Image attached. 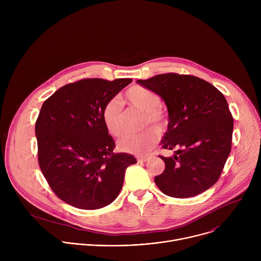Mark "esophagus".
<instances>
[{"label": "esophagus", "instance_id": "34e87169", "mask_svg": "<svg viewBox=\"0 0 261 261\" xmlns=\"http://www.w3.org/2000/svg\"><path fill=\"white\" fill-rule=\"evenodd\" d=\"M148 156H143V157H140V158H137V160H138V162H146V161H148Z\"/></svg>", "mask_w": 261, "mask_h": 261}]
</instances>
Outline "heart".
<instances>
[{"label": "heart", "mask_w": 261, "mask_h": 261, "mask_svg": "<svg viewBox=\"0 0 261 261\" xmlns=\"http://www.w3.org/2000/svg\"><path fill=\"white\" fill-rule=\"evenodd\" d=\"M126 98L131 106L144 113L145 126L154 125L159 131H163L168 123L166 109L161 105V97L154 91L140 86H134L126 92ZM123 105L113 98L106 102L102 111V119L108 132L114 136H120L123 132ZM158 140L156 129L148 127L138 134H126L119 141L120 151L142 155L151 150Z\"/></svg>", "instance_id": "b5f03b06"}]
</instances>
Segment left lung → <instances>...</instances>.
Returning a JSON list of instances; mask_svg holds the SVG:
<instances>
[{
  "label": "left lung",
  "mask_w": 261,
  "mask_h": 261,
  "mask_svg": "<svg viewBox=\"0 0 261 261\" xmlns=\"http://www.w3.org/2000/svg\"><path fill=\"white\" fill-rule=\"evenodd\" d=\"M137 83L164 100L169 122L161 145L176 150L172 157L159 156L165 169L155 176L158 188L175 198L204 192L219 179L231 151L233 118L224 95L199 77L176 73Z\"/></svg>",
  "instance_id": "1"
}]
</instances>
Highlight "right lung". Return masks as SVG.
<instances>
[{"label":"right lung","mask_w":261,"mask_h":261,"mask_svg":"<svg viewBox=\"0 0 261 261\" xmlns=\"http://www.w3.org/2000/svg\"><path fill=\"white\" fill-rule=\"evenodd\" d=\"M132 82L86 79L68 84L41 107L36 121L40 169L55 194L82 210H97L121 192L126 168L136 159L114 153L102 111L106 102Z\"/></svg>","instance_id":"add662e5"}]
</instances>
